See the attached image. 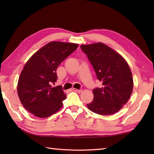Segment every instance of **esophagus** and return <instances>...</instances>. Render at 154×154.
<instances>
[{
  "label": "esophagus",
  "instance_id": "obj_1",
  "mask_svg": "<svg viewBox=\"0 0 154 154\" xmlns=\"http://www.w3.org/2000/svg\"><path fill=\"white\" fill-rule=\"evenodd\" d=\"M72 91H75V92L78 93H80L82 92V89H72Z\"/></svg>",
  "mask_w": 154,
  "mask_h": 154
}]
</instances>
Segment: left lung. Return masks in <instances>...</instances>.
<instances>
[{
	"instance_id": "obj_1",
	"label": "left lung",
	"mask_w": 154,
	"mask_h": 154,
	"mask_svg": "<svg viewBox=\"0 0 154 154\" xmlns=\"http://www.w3.org/2000/svg\"><path fill=\"white\" fill-rule=\"evenodd\" d=\"M91 62L100 88L93 91L94 99L87 106L100 115H110L119 111L130 99L133 90L132 72L126 60L103 43L81 45Z\"/></svg>"
}]
</instances>
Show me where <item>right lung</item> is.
Returning a JSON list of instances; mask_svg holds the SVG:
<instances>
[{
    "label": "right lung",
    "mask_w": 154,
    "mask_h": 154,
    "mask_svg": "<svg viewBox=\"0 0 154 154\" xmlns=\"http://www.w3.org/2000/svg\"><path fill=\"white\" fill-rule=\"evenodd\" d=\"M78 44L51 42L32 55L19 77L17 91L26 109L40 118L49 117L63 106L66 98L61 86L53 87L56 70L62 61L76 50Z\"/></svg>",
    "instance_id": "obj_1"
}]
</instances>
